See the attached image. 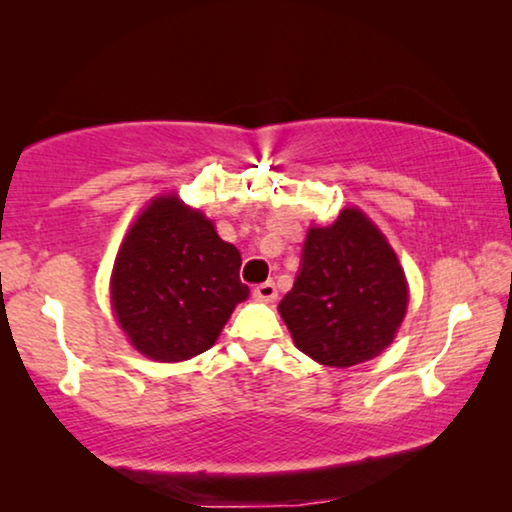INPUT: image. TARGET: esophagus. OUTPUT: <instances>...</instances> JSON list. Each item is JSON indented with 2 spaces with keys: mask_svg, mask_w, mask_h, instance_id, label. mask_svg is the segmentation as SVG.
<instances>
[{
  "mask_svg": "<svg viewBox=\"0 0 512 512\" xmlns=\"http://www.w3.org/2000/svg\"><path fill=\"white\" fill-rule=\"evenodd\" d=\"M254 298L256 300H265V303H272L277 298V286L275 282H263L254 286Z\"/></svg>",
  "mask_w": 512,
  "mask_h": 512,
  "instance_id": "34e87169",
  "label": "esophagus"
}]
</instances>
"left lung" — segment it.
I'll return each instance as SVG.
<instances>
[{
  "mask_svg": "<svg viewBox=\"0 0 512 512\" xmlns=\"http://www.w3.org/2000/svg\"><path fill=\"white\" fill-rule=\"evenodd\" d=\"M408 284L394 249L366 214L342 209L328 228H310L293 289L279 303L300 352L349 368L394 340Z\"/></svg>",
  "mask_w": 512,
  "mask_h": 512,
  "instance_id": "obj_1",
  "label": "left lung"
}]
</instances>
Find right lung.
Instances as JSON below:
<instances>
[{
  "label": "right lung",
  "mask_w": 512,
  "mask_h": 512,
  "mask_svg": "<svg viewBox=\"0 0 512 512\" xmlns=\"http://www.w3.org/2000/svg\"><path fill=\"white\" fill-rule=\"evenodd\" d=\"M240 251L177 195L153 200L118 251L111 303L135 349L153 361H184L219 338L249 296Z\"/></svg>",
  "instance_id": "obj_1"
}]
</instances>
